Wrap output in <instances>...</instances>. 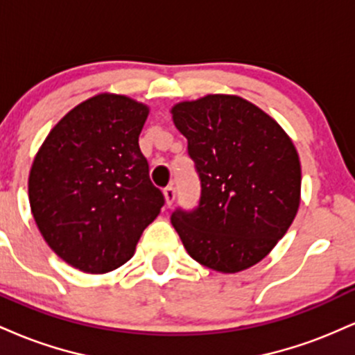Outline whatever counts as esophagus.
Masks as SVG:
<instances>
[{"label":"esophagus","mask_w":355,"mask_h":355,"mask_svg":"<svg viewBox=\"0 0 355 355\" xmlns=\"http://www.w3.org/2000/svg\"><path fill=\"white\" fill-rule=\"evenodd\" d=\"M164 197H165V202L166 205H172L175 202V197H177V191H175L173 187H166L164 190Z\"/></svg>","instance_id":"1"}]
</instances>
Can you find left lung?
I'll use <instances>...</instances> for the list:
<instances>
[{"label": "left lung", "mask_w": 355, "mask_h": 355, "mask_svg": "<svg viewBox=\"0 0 355 355\" xmlns=\"http://www.w3.org/2000/svg\"><path fill=\"white\" fill-rule=\"evenodd\" d=\"M200 177V203L178 209L172 225L193 260L235 274L266 259L300 205V160L270 115L237 95H205L173 105Z\"/></svg>", "instance_id": "left-lung-1"}]
</instances>
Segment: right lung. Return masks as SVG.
I'll use <instances>...</instances> for the list:
<instances>
[{
  "label": "right lung",
  "mask_w": 355,
  "mask_h": 355,
  "mask_svg": "<svg viewBox=\"0 0 355 355\" xmlns=\"http://www.w3.org/2000/svg\"><path fill=\"white\" fill-rule=\"evenodd\" d=\"M150 108L116 93L81 101L51 128L28 178L31 214L68 266L107 274L128 262L165 198L138 137Z\"/></svg>",
  "instance_id": "right-lung-1"
}]
</instances>
